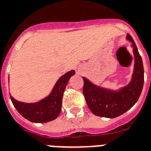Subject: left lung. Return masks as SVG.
<instances>
[{"instance_id": "obj_1", "label": "left lung", "mask_w": 151, "mask_h": 151, "mask_svg": "<svg viewBox=\"0 0 151 151\" xmlns=\"http://www.w3.org/2000/svg\"><path fill=\"white\" fill-rule=\"evenodd\" d=\"M126 38L132 43V47L135 57L132 77L127 86L118 91H112L97 86L83 77L84 82L83 93L89 109L94 115L107 118L119 116L130 109L141 94L144 82L142 57L132 36L128 34Z\"/></svg>"}]
</instances>
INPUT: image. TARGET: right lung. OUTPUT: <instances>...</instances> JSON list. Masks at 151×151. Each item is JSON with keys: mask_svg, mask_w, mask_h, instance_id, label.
Instances as JSON below:
<instances>
[{"mask_svg": "<svg viewBox=\"0 0 151 151\" xmlns=\"http://www.w3.org/2000/svg\"><path fill=\"white\" fill-rule=\"evenodd\" d=\"M72 70L63 75L55 84L49 96L35 103H25L10 99L16 110L27 120L34 123H45L55 120L59 116L62 106L63 94L70 78L74 76Z\"/></svg>", "mask_w": 151, "mask_h": 151, "instance_id": "obj_1", "label": "right lung"}]
</instances>
